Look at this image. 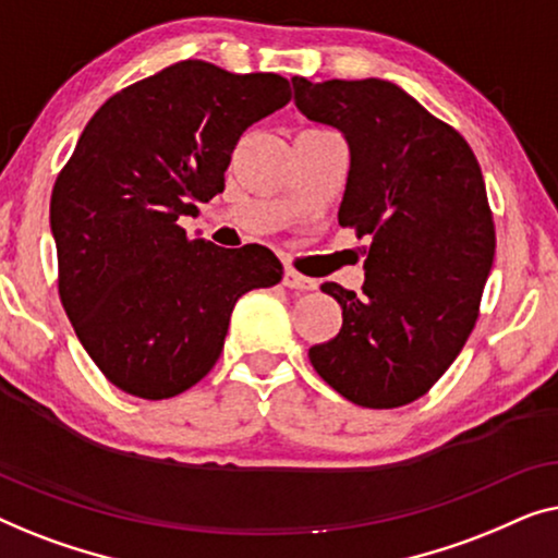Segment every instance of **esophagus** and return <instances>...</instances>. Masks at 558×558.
Returning <instances> with one entry per match:
<instances>
[{"label":"esophagus","mask_w":558,"mask_h":558,"mask_svg":"<svg viewBox=\"0 0 558 558\" xmlns=\"http://www.w3.org/2000/svg\"><path fill=\"white\" fill-rule=\"evenodd\" d=\"M282 286L293 288V290H313L316 288V280L301 276V272L293 268H286V272H282Z\"/></svg>","instance_id":"obj_1"}]
</instances>
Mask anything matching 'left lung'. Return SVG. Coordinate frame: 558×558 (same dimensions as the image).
<instances>
[{
  "instance_id": "left-lung-1",
  "label": "left lung",
  "mask_w": 558,
  "mask_h": 558,
  "mask_svg": "<svg viewBox=\"0 0 558 558\" xmlns=\"http://www.w3.org/2000/svg\"><path fill=\"white\" fill-rule=\"evenodd\" d=\"M305 119L349 141L339 225L368 238L361 293L324 282L341 331L308 349L320 379L368 410L433 389L465 347L496 255L481 163L452 125L389 81L293 77Z\"/></svg>"
}]
</instances>
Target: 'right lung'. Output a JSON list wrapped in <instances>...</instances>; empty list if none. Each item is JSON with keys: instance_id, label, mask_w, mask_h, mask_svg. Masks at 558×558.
Masks as SVG:
<instances>
[{"instance_id": "1", "label": "right lung", "mask_w": 558, "mask_h": 558, "mask_svg": "<svg viewBox=\"0 0 558 558\" xmlns=\"http://www.w3.org/2000/svg\"><path fill=\"white\" fill-rule=\"evenodd\" d=\"M288 100L276 73L182 60L108 98L77 138L50 199L58 293L125 395L194 387L222 354L238 298L282 278L268 247L190 240L179 217L225 190L242 133Z\"/></svg>"}]
</instances>
